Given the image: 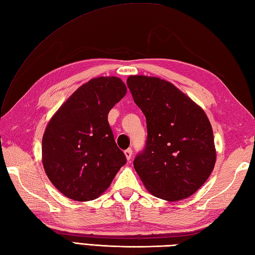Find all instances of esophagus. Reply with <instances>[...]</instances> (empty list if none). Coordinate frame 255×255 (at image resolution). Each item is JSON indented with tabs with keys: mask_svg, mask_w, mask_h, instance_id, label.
Instances as JSON below:
<instances>
[{
	"mask_svg": "<svg viewBox=\"0 0 255 255\" xmlns=\"http://www.w3.org/2000/svg\"><path fill=\"white\" fill-rule=\"evenodd\" d=\"M125 155H126V158L128 159V161H130V159H131V156H132V150L131 149H127L125 151Z\"/></svg>",
	"mask_w": 255,
	"mask_h": 255,
	"instance_id": "obj_1",
	"label": "esophagus"
}]
</instances>
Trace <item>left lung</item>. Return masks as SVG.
Masks as SVG:
<instances>
[{"instance_id": "1", "label": "left lung", "mask_w": 255, "mask_h": 255, "mask_svg": "<svg viewBox=\"0 0 255 255\" xmlns=\"http://www.w3.org/2000/svg\"><path fill=\"white\" fill-rule=\"evenodd\" d=\"M127 86L146 120L144 149L133 166L154 197L179 201L208 180L216 161L214 135L204 111L170 82L130 76Z\"/></svg>"}]
</instances>
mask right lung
<instances>
[{"label": "right lung", "instance_id": "obj_1", "mask_svg": "<svg viewBox=\"0 0 255 255\" xmlns=\"http://www.w3.org/2000/svg\"><path fill=\"white\" fill-rule=\"evenodd\" d=\"M126 92L117 77L93 78L77 89L47 124L43 167L65 197L80 202L97 199L126 164L108 121Z\"/></svg>", "mask_w": 255, "mask_h": 255}]
</instances>
